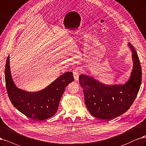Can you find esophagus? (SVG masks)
I'll use <instances>...</instances> for the list:
<instances>
[{
    "mask_svg": "<svg viewBox=\"0 0 146 146\" xmlns=\"http://www.w3.org/2000/svg\"><path fill=\"white\" fill-rule=\"evenodd\" d=\"M80 70L77 68V69H75L73 70V76H74V80L75 81H78L79 80V73H80Z\"/></svg>",
    "mask_w": 146,
    "mask_h": 146,
    "instance_id": "1",
    "label": "esophagus"
}]
</instances>
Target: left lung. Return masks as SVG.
<instances>
[{
    "instance_id": "1",
    "label": "left lung",
    "mask_w": 146,
    "mask_h": 146,
    "mask_svg": "<svg viewBox=\"0 0 146 146\" xmlns=\"http://www.w3.org/2000/svg\"><path fill=\"white\" fill-rule=\"evenodd\" d=\"M129 45L132 52L133 67L125 84L108 86L86 75L79 76L85 104L94 117L111 120L127 111L137 96L141 84V67L136 50L129 43Z\"/></svg>"
}]
</instances>
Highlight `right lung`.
Wrapping results in <instances>:
<instances>
[{
	"label": "right lung",
	"mask_w": 146,
	"mask_h": 146,
	"mask_svg": "<svg viewBox=\"0 0 146 146\" xmlns=\"http://www.w3.org/2000/svg\"><path fill=\"white\" fill-rule=\"evenodd\" d=\"M5 77L8 95L12 104L23 115L37 121L49 118L56 113L65 87L74 81L72 72H66L42 90L24 91L18 88L13 81L9 55L5 68Z\"/></svg>",
	"instance_id": "add662e5"
}]
</instances>
